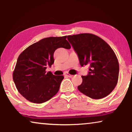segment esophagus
I'll use <instances>...</instances> for the list:
<instances>
[{
	"mask_svg": "<svg viewBox=\"0 0 132 132\" xmlns=\"http://www.w3.org/2000/svg\"><path fill=\"white\" fill-rule=\"evenodd\" d=\"M64 75H65V76L68 77H69V78H71V77H73V75H72L69 74V73H68V72L64 73Z\"/></svg>",
	"mask_w": 132,
	"mask_h": 132,
	"instance_id": "obj_1",
	"label": "esophagus"
}]
</instances>
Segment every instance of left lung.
Here are the masks:
<instances>
[{
  "label": "left lung",
  "instance_id": "obj_1",
  "mask_svg": "<svg viewBox=\"0 0 132 132\" xmlns=\"http://www.w3.org/2000/svg\"><path fill=\"white\" fill-rule=\"evenodd\" d=\"M68 40L78 55L81 66L89 72L81 76L80 92L93 99H101L112 92L117 84L119 63L110 46L99 37L89 33L68 36Z\"/></svg>",
  "mask_w": 132,
  "mask_h": 132
}]
</instances>
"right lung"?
<instances>
[{
    "label": "right lung",
    "mask_w": 132,
    "mask_h": 132,
    "mask_svg": "<svg viewBox=\"0 0 132 132\" xmlns=\"http://www.w3.org/2000/svg\"><path fill=\"white\" fill-rule=\"evenodd\" d=\"M67 36L47 37L28 46L19 56L13 72V80L19 93L34 103H45L59 90L64 78L46 72L54 62V54L58 48L69 50Z\"/></svg>",
    "instance_id": "add662e5"
}]
</instances>
